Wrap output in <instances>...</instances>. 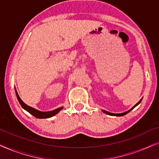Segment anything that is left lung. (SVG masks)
<instances>
[{
  "label": "left lung",
  "mask_w": 159,
  "mask_h": 159,
  "mask_svg": "<svg viewBox=\"0 0 159 159\" xmlns=\"http://www.w3.org/2000/svg\"><path fill=\"white\" fill-rule=\"evenodd\" d=\"M141 101H142V99H140V100H139V101L138 102H137V104H136V105H134V107H132V108H131V109L129 110V111H126V112H124V113H109V112H107V111H103V112H104V113H106V114H107V115H111V116H123L126 115V114H127V113H129V112H130L131 111H132V110H133V109H134V107L137 106V105H138L139 104V103H140V102H141Z\"/></svg>",
  "instance_id": "8db88e82"
}]
</instances>
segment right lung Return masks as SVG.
I'll return each instance as SVG.
<instances>
[{
  "label": "right lung",
  "mask_w": 159,
  "mask_h": 159,
  "mask_svg": "<svg viewBox=\"0 0 159 159\" xmlns=\"http://www.w3.org/2000/svg\"><path fill=\"white\" fill-rule=\"evenodd\" d=\"M15 92H16V97H17V99H18L19 102H20V104L21 105V106H22L23 108L25 110V111L29 112V113L32 114V115H33V116H35V118H48L52 117V116L56 115L57 113H58L59 112H60L61 110L63 108V107H59V108L56 109V110H54V111H48V112L39 111H38V110L33 108V107H30L27 105L25 104L24 102H23L22 99H20V96H19L17 92H16V89H15Z\"/></svg>",
  "instance_id": "add662e5"
}]
</instances>
